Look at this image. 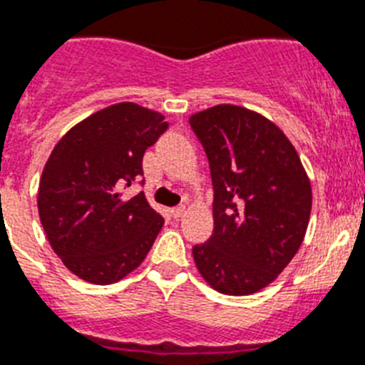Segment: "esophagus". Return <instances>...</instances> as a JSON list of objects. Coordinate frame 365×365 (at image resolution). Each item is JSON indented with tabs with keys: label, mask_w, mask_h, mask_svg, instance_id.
<instances>
[{
	"label": "esophagus",
	"mask_w": 365,
	"mask_h": 365,
	"mask_svg": "<svg viewBox=\"0 0 365 365\" xmlns=\"http://www.w3.org/2000/svg\"><path fill=\"white\" fill-rule=\"evenodd\" d=\"M183 213H185V206H178V207H173V210H170V215L173 217H182Z\"/></svg>",
	"instance_id": "esophagus-1"
}]
</instances>
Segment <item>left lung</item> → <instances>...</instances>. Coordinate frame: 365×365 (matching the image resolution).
Returning <instances> with one entry per match:
<instances>
[{
	"mask_svg": "<svg viewBox=\"0 0 365 365\" xmlns=\"http://www.w3.org/2000/svg\"><path fill=\"white\" fill-rule=\"evenodd\" d=\"M213 183V234L192 247L202 278L225 295L269 286L304 240L312 185L297 150L269 118L240 106L189 118Z\"/></svg>",
	"mask_w": 365,
	"mask_h": 365,
	"instance_id": "obj_1",
	"label": "left lung"
}]
</instances>
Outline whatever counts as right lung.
<instances>
[{"instance_id":"1","label":"right lung","mask_w":365,"mask_h":365,"mask_svg":"<svg viewBox=\"0 0 365 365\" xmlns=\"http://www.w3.org/2000/svg\"><path fill=\"white\" fill-rule=\"evenodd\" d=\"M168 128L161 113L122 102L76 124L55 145L38 185V215L53 252L81 280L113 284L137 269L163 217L145 192L143 155Z\"/></svg>"}]
</instances>
